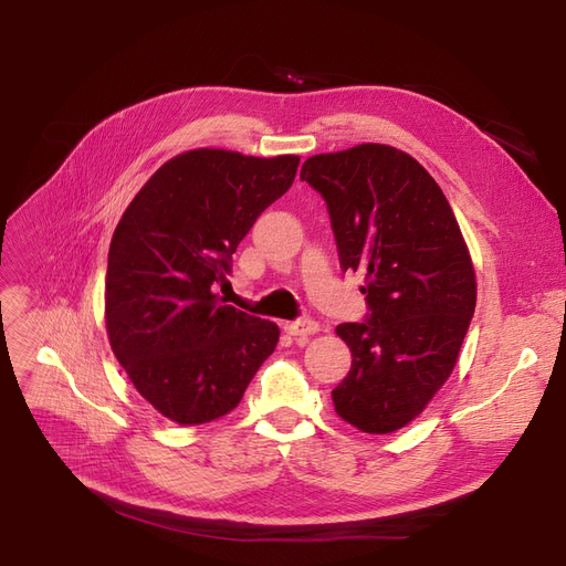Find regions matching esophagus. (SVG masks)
I'll list each match as a JSON object with an SVG mask.
<instances>
[{
  "mask_svg": "<svg viewBox=\"0 0 566 566\" xmlns=\"http://www.w3.org/2000/svg\"><path fill=\"white\" fill-rule=\"evenodd\" d=\"M321 331V325L316 321L303 318V321H286L284 323V333L291 337H310Z\"/></svg>",
  "mask_w": 566,
  "mask_h": 566,
  "instance_id": "34e87169",
  "label": "esophagus"
}]
</instances>
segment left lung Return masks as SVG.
Wrapping results in <instances>:
<instances>
[{
	"label": "left lung",
	"mask_w": 566,
	"mask_h": 566,
	"mask_svg": "<svg viewBox=\"0 0 566 566\" xmlns=\"http://www.w3.org/2000/svg\"><path fill=\"white\" fill-rule=\"evenodd\" d=\"M301 178L328 203L342 268L365 275L371 310L369 321L335 331L353 355L335 410L365 433H392L457 367L478 303L470 250L440 186L395 146L312 156Z\"/></svg>",
	"instance_id": "obj_1"
}]
</instances>
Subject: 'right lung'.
I'll return each mask as SVG.
<instances>
[{
	"mask_svg": "<svg viewBox=\"0 0 566 566\" xmlns=\"http://www.w3.org/2000/svg\"><path fill=\"white\" fill-rule=\"evenodd\" d=\"M298 163L192 148L148 178L114 229L107 339L135 390L176 424L231 412L280 342L273 321L224 305L216 286Z\"/></svg>",
	"mask_w": 566,
	"mask_h": 566,
	"instance_id": "obj_1",
	"label": "right lung"
}]
</instances>
